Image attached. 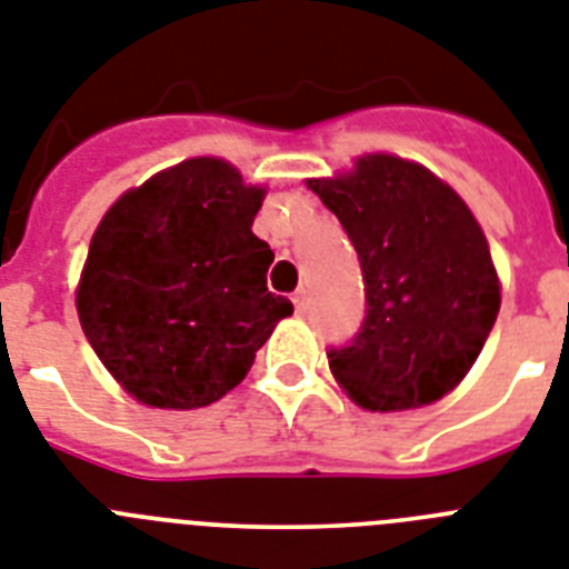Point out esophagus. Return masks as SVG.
Returning a JSON list of instances; mask_svg holds the SVG:
<instances>
[{
	"label": "esophagus",
	"mask_w": 569,
	"mask_h": 569,
	"mask_svg": "<svg viewBox=\"0 0 569 569\" xmlns=\"http://www.w3.org/2000/svg\"><path fill=\"white\" fill-rule=\"evenodd\" d=\"M295 309H298V312H307V303H309V298H307V289H298V292H295Z\"/></svg>",
	"instance_id": "obj_1"
}]
</instances>
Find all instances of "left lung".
I'll return each instance as SVG.
<instances>
[{"label":"left lung","mask_w":569,"mask_h":569,"mask_svg":"<svg viewBox=\"0 0 569 569\" xmlns=\"http://www.w3.org/2000/svg\"><path fill=\"white\" fill-rule=\"evenodd\" d=\"M307 188L341 219L365 271V327L350 347L329 352L338 388L373 413L451 393L500 312L498 269L469 204L393 152H365Z\"/></svg>","instance_id":"1"}]
</instances>
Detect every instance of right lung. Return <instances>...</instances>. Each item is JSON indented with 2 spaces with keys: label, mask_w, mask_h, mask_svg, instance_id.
Wrapping results in <instances>:
<instances>
[{
  "label": "right lung",
  "mask_w": 569,
  "mask_h": 569,
  "mask_svg": "<svg viewBox=\"0 0 569 569\" xmlns=\"http://www.w3.org/2000/svg\"><path fill=\"white\" fill-rule=\"evenodd\" d=\"M266 188L196 156L112 202L80 271L83 336L147 408L196 410L246 379L292 303L266 289L271 254L251 226Z\"/></svg>",
  "instance_id": "1"
}]
</instances>
